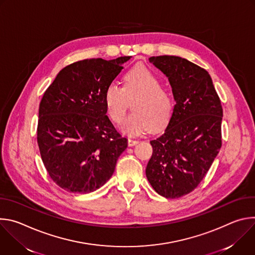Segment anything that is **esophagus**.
Masks as SVG:
<instances>
[{"label":"esophagus","instance_id":"1","mask_svg":"<svg viewBox=\"0 0 255 255\" xmlns=\"http://www.w3.org/2000/svg\"><path fill=\"white\" fill-rule=\"evenodd\" d=\"M139 141L138 140H134V139H128V145L129 146H134V145L138 144Z\"/></svg>","mask_w":255,"mask_h":255}]
</instances>
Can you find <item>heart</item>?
Listing matches in <instances>:
<instances>
[{
	"mask_svg": "<svg viewBox=\"0 0 255 255\" xmlns=\"http://www.w3.org/2000/svg\"><path fill=\"white\" fill-rule=\"evenodd\" d=\"M124 87L109 84L104 92L106 112L112 121L121 123L127 113L129 102L133 113L124 121L121 131L128 136H137L149 128H163L171 117L173 101L170 94L161 88V82L145 65H137L124 76Z\"/></svg>",
	"mask_w": 255,
	"mask_h": 255,
	"instance_id": "obj_1",
	"label": "heart"
}]
</instances>
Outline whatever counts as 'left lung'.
I'll use <instances>...</instances> for the list:
<instances>
[{
  "label": "left lung",
  "mask_w": 255,
  "mask_h": 255,
  "mask_svg": "<svg viewBox=\"0 0 255 255\" xmlns=\"http://www.w3.org/2000/svg\"><path fill=\"white\" fill-rule=\"evenodd\" d=\"M168 79L175 105L164 133L151 140L146 177L167 199L194 191L221 148L223 109L209 72L186 58L152 56Z\"/></svg>",
  "instance_id": "1"
}]
</instances>
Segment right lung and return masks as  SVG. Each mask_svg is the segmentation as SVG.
<instances>
[{
	"instance_id": "right-lung-1",
	"label": "right lung",
	"mask_w": 255,
	"mask_h": 255,
	"mask_svg": "<svg viewBox=\"0 0 255 255\" xmlns=\"http://www.w3.org/2000/svg\"><path fill=\"white\" fill-rule=\"evenodd\" d=\"M131 56L85 59L62 68L39 105L37 142L54 183L69 193H92L111 178L127 148L106 115L104 92Z\"/></svg>"
}]
</instances>
